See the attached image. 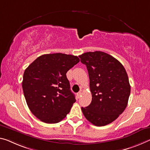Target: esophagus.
<instances>
[{"label":"esophagus","instance_id":"34e87169","mask_svg":"<svg viewBox=\"0 0 150 150\" xmlns=\"http://www.w3.org/2000/svg\"><path fill=\"white\" fill-rule=\"evenodd\" d=\"M81 93H81V91H79V92L77 93V96L78 98H80L81 96Z\"/></svg>","mask_w":150,"mask_h":150}]
</instances>
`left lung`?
<instances>
[{
	"label": "left lung",
	"mask_w": 150,
	"mask_h": 150,
	"mask_svg": "<svg viewBox=\"0 0 150 150\" xmlns=\"http://www.w3.org/2000/svg\"><path fill=\"white\" fill-rule=\"evenodd\" d=\"M89 77L92 101L81 108L85 118L96 126L113 122L127 105L131 87L124 67L110 54L102 51L79 55Z\"/></svg>",
	"instance_id": "left-lung-1"
}]
</instances>
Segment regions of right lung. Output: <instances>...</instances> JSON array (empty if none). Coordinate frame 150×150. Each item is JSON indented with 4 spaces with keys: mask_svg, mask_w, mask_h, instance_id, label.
Returning <instances> with one entry per match:
<instances>
[{
    "mask_svg": "<svg viewBox=\"0 0 150 150\" xmlns=\"http://www.w3.org/2000/svg\"><path fill=\"white\" fill-rule=\"evenodd\" d=\"M79 62V59L71 54H46L25 69L24 96L30 111L41 122L58 123L70 112L76 100L66 73Z\"/></svg>",
    "mask_w": 150,
    "mask_h": 150,
    "instance_id": "1",
    "label": "right lung"
}]
</instances>
